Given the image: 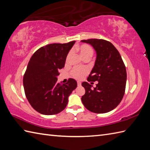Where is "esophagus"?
<instances>
[{"label":"esophagus","instance_id":"esophagus-1","mask_svg":"<svg viewBox=\"0 0 150 150\" xmlns=\"http://www.w3.org/2000/svg\"><path fill=\"white\" fill-rule=\"evenodd\" d=\"M77 85H78V86H81V83L80 82H77Z\"/></svg>","mask_w":150,"mask_h":150}]
</instances>
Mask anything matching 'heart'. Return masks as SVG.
<instances>
[{
    "instance_id": "heart-1",
    "label": "heart",
    "mask_w": 150,
    "mask_h": 150,
    "mask_svg": "<svg viewBox=\"0 0 150 150\" xmlns=\"http://www.w3.org/2000/svg\"><path fill=\"white\" fill-rule=\"evenodd\" d=\"M77 49L79 50L81 57L83 59L91 58L93 54V50L92 47L88 45V44H82V45L78 46ZM70 54H69V56ZM88 70L86 68H76L73 69L71 71V75L76 79H81L83 78L86 75H87Z\"/></svg>"
}]
</instances>
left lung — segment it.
<instances>
[{
	"label": "left lung",
	"instance_id": "obj_1",
	"mask_svg": "<svg viewBox=\"0 0 150 150\" xmlns=\"http://www.w3.org/2000/svg\"><path fill=\"white\" fill-rule=\"evenodd\" d=\"M81 42L90 44L96 52L95 65L88 81H98L93 89V82H82L86 92L82 102L91 112H109L120 104L124 95L127 79L125 65L119 52L109 41L94 39Z\"/></svg>",
	"mask_w": 150,
	"mask_h": 150
}]
</instances>
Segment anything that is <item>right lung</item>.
<instances>
[{
    "label": "right lung",
    "instance_id": "right-lung-1",
    "mask_svg": "<svg viewBox=\"0 0 150 150\" xmlns=\"http://www.w3.org/2000/svg\"><path fill=\"white\" fill-rule=\"evenodd\" d=\"M75 41L54 43L41 47L31 57L23 78L25 95L38 112L51 115L61 112L68 103V97L77 86L75 79L59 83V69L64 67L66 57Z\"/></svg>",
    "mask_w": 150,
    "mask_h": 150
}]
</instances>
